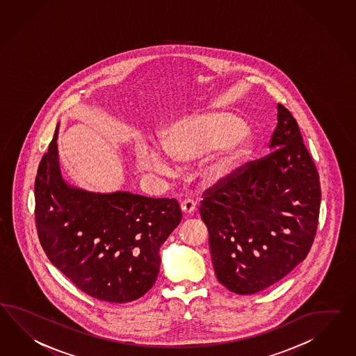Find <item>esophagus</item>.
I'll return each mask as SVG.
<instances>
[{
  "instance_id": "obj_1",
  "label": "esophagus",
  "mask_w": 356,
  "mask_h": 356,
  "mask_svg": "<svg viewBox=\"0 0 356 356\" xmlns=\"http://www.w3.org/2000/svg\"><path fill=\"white\" fill-rule=\"evenodd\" d=\"M197 207V202L193 198H185L181 202L182 213L185 216H191V213L194 212V209Z\"/></svg>"
}]
</instances>
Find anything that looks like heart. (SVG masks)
<instances>
[{
  "instance_id": "1",
  "label": "heart",
  "mask_w": 356,
  "mask_h": 356,
  "mask_svg": "<svg viewBox=\"0 0 356 356\" xmlns=\"http://www.w3.org/2000/svg\"><path fill=\"white\" fill-rule=\"evenodd\" d=\"M245 123L234 114L212 113L180 122L165 135L163 147L180 162H193L208 156L200 168L207 186L230 181L253 150L245 135ZM139 163L145 170L161 171L165 158L154 147L140 145Z\"/></svg>"
}]
</instances>
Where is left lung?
<instances>
[{"mask_svg":"<svg viewBox=\"0 0 356 356\" xmlns=\"http://www.w3.org/2000/svg\"><path fill=\"white\" fill-rule=\"evenodd\" d=\"M270 154L203 194L217 280L236 295L275 284L306 259L316 234L321 181L292 113L277 104Z\"/></svg>","mask_w":356,"mask_h":356,"instance_id":"1","label":"left lung"}]
</instances>
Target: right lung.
Here are the masks:
<instances>
[{
  "instance_id": "right-lung-1",
  "label": "right lung",
  "mask_w": 356,
  "mask_h": 356,
  "mask_svg": "<svg viewBox=\"0 0 356 356\" xmlns=\"http://www.w3.org/2000/svg\"><path fill=\"white\" fill-rule=\"evenodd\" d=\"M58 129L35 176V226L52 265L88 296L115 304L154 286L159 248L180 224L177 200L115 191L100 194L63 180Z\"/></svg>"
}]
</instances>
